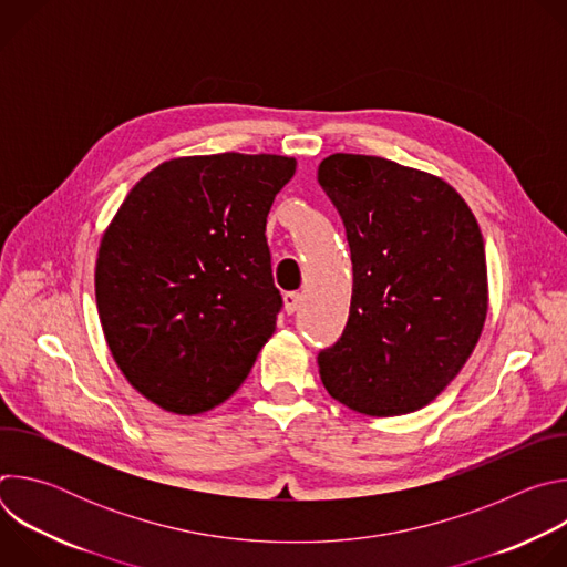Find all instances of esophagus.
I'll return each mask as SVG.
<instances>
[{"instance_id":"obj_1","label":"esophagus","mask_w":567,"mask_h":567,"mask_svg":"<svg viewBox=\"0 0 567 567\" xmlns=\"http://www.w3.org/2000/svg\"><path fill=\"white\" fill-rule=\"evenodd\" d=\"M300 300H302V296L298 291H287L285 293V311L293 313L300 307Z\"/></svg>"}]
</instances>
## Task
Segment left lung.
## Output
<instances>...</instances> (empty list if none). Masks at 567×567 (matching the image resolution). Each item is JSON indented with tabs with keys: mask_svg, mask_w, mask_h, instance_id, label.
<instances>
[{
	"mask_svg": "<svg viewBox=\"0 0 567 567\" xmlns=\"http://www.w3.org/2000/svg\"><path fill=\"white\" fill-rule=\"evenodd\" d=\"M352 258L341 339L318 352L326 390L372 417L420 411L471 357L487 318L480 226L442 179L363 154L320 161Z\"/></svg>",
	"mask_w": 567,
	"mask_h": 567,
	"instance_id": "left-lung-1",
	"label": "left lung"
}]
</instances>
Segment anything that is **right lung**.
<instances>
[{
  "mask_svg": "<svg viewBox=\"0 0 567 567\" xmlns=\"http://www.w3.org/2000/svg\"><path fill=\"white\" fill-rule=\"evenodd\" d=\"M278 154L173 158L103 235L96 305L114 361L156 406L197 415L245 381L276 330L267 215L293 177Z\"/></svg>",
  "mask_w": 567,
  "mask_h": 567,
  "instance_id": "add662e5",
  "label": "right lung"
}]
</instances>
